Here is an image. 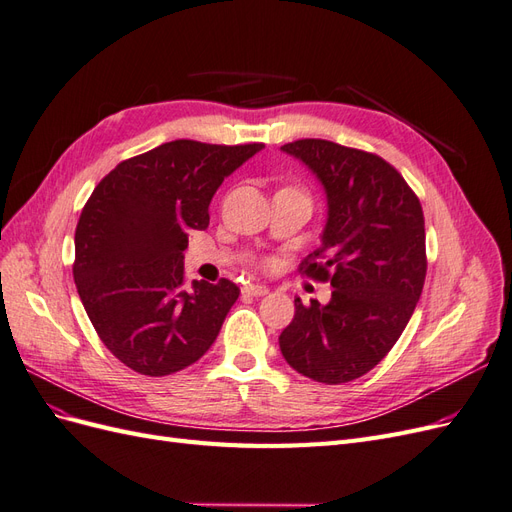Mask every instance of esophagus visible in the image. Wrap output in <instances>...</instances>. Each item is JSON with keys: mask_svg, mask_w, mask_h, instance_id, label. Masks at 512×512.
Wrapping results in <instances>:
<instances>
[{"mask_svg": "<svg viewBox=\"0 0 512 512\" xmlns=\"http://www.w3.org/2000/svg\"><path fill=\"white\" fill-rule=\"evenodd\" d=\"M241 290H243V294H250V297H265V294L269 292V288L262 284H245Z\"/></svg>", "mask_w": 512, "mask_h": 512, "instance_id": "1", "label": "esophagus"}]
</instances>
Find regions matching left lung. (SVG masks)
<instances>
[{"label":"left lung","mask_w":512,"mask_h":512,"mask_svg":"<svg viewBox=\"0 0 512 512\" xmlns=\"http://www.w3.org/2000/svg\"><path fill=\"white\" fill-rule=\"evenodd\" d=\"M327 196L320 247L305 273L331 280L327 305L294 299V318L280 335L286 363L324 384H342L374 369L421 299L425 220L414 192L374 153L320 138L288 143ZM303 269V267H301Z\"/></svg>","instance_id":"8db88e82"}]
</instances>
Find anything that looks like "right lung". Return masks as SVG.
<instances>
[{
    "mask_svg": "<svg viewBox=\"0 0 512 512\" xmlns=\"http://www.w3.org/2000/svg\"><path fill=\"white\" fill-rule=\"evenodd\" d=\"M265 145L173 141L117 164L89 196L74 235V284L96 333L143 376L196 363L218 337L239 288L183 286L192 230L209 226L222 181Z\"/></svg>",
    "mask_w": 512,
    "mask_h": 512,
    "instance_id": "right-lung-1",
    "label": "right lung"
}]
</instances>
